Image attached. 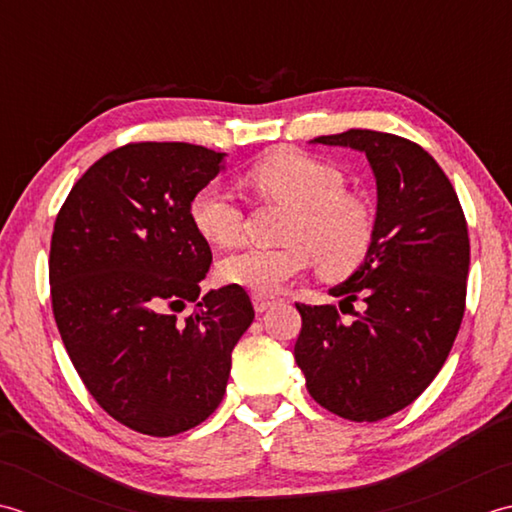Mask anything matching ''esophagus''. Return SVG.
I'll return each instance as SVG.
<instances>
[{"instance_id": "obj_1", "label": "esophagus", "mask_w": 512, "mask_h": 512, "mask_svg": "<svg viewBox=\"0 0 512 512\" xmlns=\"http://www.w3.org/2000/svg\"><path fill=\"white\" fill-rule=\"evenodd\" d=\"M252 302H254V309L258 311V314H263V311H267L269 307L276 305V296H269V294H254L252 296Z\"/></svg>"}]
</instances>
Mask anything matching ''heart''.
I'll return each mask as SVG.
<instances>
[{"mask_svg":"<svg viewBox=\"0 0 512 512\" xmlns=\"http://www.w3.org/2000/svg\"><path fill=\"white\" fill-rule=\"evenodd\" d=\"M245 181L265 201L289 207L283 245L245 247L221 260L218 271L229 285L258 294L276 291L314 260L322 276L356 271L373 241L371 207L344 190V174L327 161L300 150H283L247 170ZM190 221L205 241L229 247L243 234V210L218 181L198 187L190 201Z\"/></svg>","mask_w":512,"mask_h":512,"instance_id":"heart-1","label":"heart"}]
</instances>
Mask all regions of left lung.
Instances as JSON below:
<instances>
[{
    "instance_id": "8db88e82",
    "label": "left lung",
    "mask_w": 512,
    "mask_h": 512,
    "mask_svg": "<svg viewBox=\"0 0 512 512\" xmlns=\"http://www.w3.org/2000/svg\"><path fill=\"white\" fill-rule=\"evenodd\" d=\"M314 141L367 154L378 214L364 263L329 291L354 320L342 321L336 305L296 302L302 329L294 356L320 406L351 422H378L409 406L451 353L471 263L466 218L422 145L375 130ZM358 299L362 312L352 309Z\"/></svg>"
}]
</instances>
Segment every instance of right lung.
<instances>
[{"label": "right lung", "mask_w": 512, "mask_h": 512, "mask_svg": "<svg viewBox=\"0 0 512 512\" xmlns=\"http://www.w3.org/2000/svg\"><path fill=\"white\" fill-rule=\"evenodd\" d=\"M223 156L179 141L121 145L72 185L52 229V314L68 356L101 409L143 435L183 433L216 411L254 320L243 287L201 294L212 249L190 201Z\"/></svg>", "instance_id": "right-lung-1"}]
</instances>
